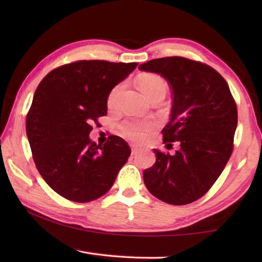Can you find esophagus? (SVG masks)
<instances>
[{"instance_id":"1","label":"esophagus","mask_w":262,"mask_h":262,"mask_svg":"<svg viewBox=\"0 0 262 262\" xmlns=\"http://www.w3.org/2000/svg\"><path fill=\"white\" fill-rule=\"evenodd\" d=\"M130 149H132V155H136L137 152H139V148H137L136 147V145H134V144H133V145H130Z\"/></svg>"}]
</instances>
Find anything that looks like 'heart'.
Returning a JSON list of instances; mask_svg holds the SVG:
<instances>
[{
  "label": "heart",
  "mask_w": 262,
  "mask_h": 262,
  "mask_svg": "<svg viewBox=\"0 0 262 262\" xmlns=\"http://www.w3.org/2000/svg\"><path fill=\"white\" fill-rule=\"evenodd\" d=\"M137 85H139L140 90L143 92L148 99L152 98L154 96L157 95H166L167 92V83L163 77L158 76L155 74H142L137 77ZM122 90V85L114 86L112 91L110 92L107 104L108 107L113 108L118 104L119 96ZM152 125L149 122H139V121H126L121 125V130L123 135L127 136L128 139L133 141L140 142L143 141L147 136L148 133L151 130Z\"/></svg>",
  "instance_id": "1"
}]
</instances>
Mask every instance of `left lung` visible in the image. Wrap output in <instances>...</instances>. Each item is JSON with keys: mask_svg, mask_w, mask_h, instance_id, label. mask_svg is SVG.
<instances>
[{"mask_svg": "<svg viewBox=\"0 0 262 262\" xmlns=\"http://www.w3.org/2000/svg\"><path fill=\"white\" fill-rule=\"evenodd\" d=\"M139 69L170 84L172 108L163 142L179 143L174 155L154 149L156 162L143 172L145 187L170 205L196 201L221 176L233 149L238 115L228 83L209 66L181 56L150 60Z\"/></svg>", "mask_w": 262, "mask_h": 262, "instance_id": "obj_1", "label": "left lung"}]
</instances>
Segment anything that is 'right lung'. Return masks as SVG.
Instances as JSON below:
<instances>
[{
	"instance_id": "add662e5",
	"label": "right lung",
	"mask_w": 262,
	"mask_h": 262,
	"mask_svg": "<svg viewBox=\"0 0 262 262\" xmlns=\"http://www.w3.org/2000/svg\"><path fill=\"white\" fill-rule=\"evenodd\" d=\"M137 63L90 60L52 70L34 92L26 117L39 173L64 199L89 202L107 193L130 155L127 142L111 135L105 144L90 140L92 123L107 114L112 89Z\"/></svg>"
}]
</instances>
